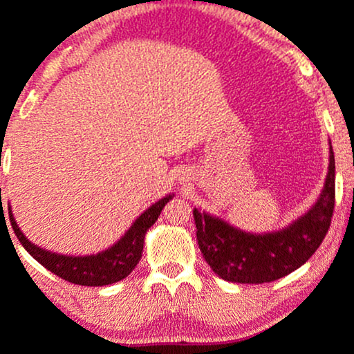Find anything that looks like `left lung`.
<instances>
[{
    "instance_id": "1",
    "label": "left lung",
    "mask_w": 354,
    "mask_h": 354,
    "mask_svg": "<svg viewBox=\"0 0 354 354\" xmlns=\"http://www.w3.org/2000/svg\"><path fill=\"white\" fill-rule=\"evenodd\" d=\"M335 209V153L319 200L306 215L272 234H247L216 216L193 209L201 254L218 277L239 284L277 281L304 266L319 248Z\"/></svg>"
}]
</instances>
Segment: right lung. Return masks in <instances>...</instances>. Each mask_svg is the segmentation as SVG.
I'll return each mask as SVG.
<instances>
[{"label": "right lung", "instance_id": "obj_1", "mask_svg": "<svg viewBox=\"0 0 354 354\" xmlns=\"http://www.w3.org/2000/svg\"><path fill=\"white\" fill-rule=\"evenodd\" d=\"M171 198H173V195H168L161 198L154 205H151L131 225V228L124 234L122 239L119 242H115L112 247H109L107 250L99 252L95 255H85V257H72V255L55 254V252L45 250V248L35 245L19 230L17 221H15L13 213H11V207H8V213H10V221L15 230V235L18 236L21 245L46 270L53 272L58 277L65 279V281L72 282V284L99 287L122 281V279H126L134 270V267L141 260L146 232L153 227L154 221L158 220L159 213H161V209L165 208V205L168 203Z\"/></svg>", "mask_w": 354, "mask_h": 354}]
</instances>
